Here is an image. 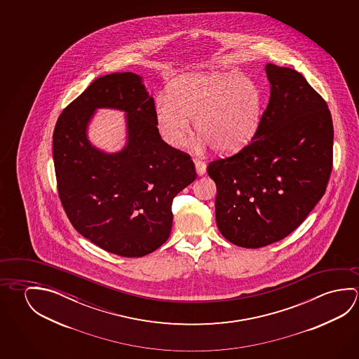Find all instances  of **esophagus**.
<instances>
[{"label": "esophagus", "instance_id": "obj_1", "mask_svg": "<svg viewBox=\"0 0 359 359\" xmlns=\"http://www.w3.org/2000/svg\"><path fill=\"white\" fill-rule=\"evenodd\" d=\"M195 169H196V174L198 175H204L206 172V164L200 161V160H194Z\"/></svg>", "mask_w": 359, "mask_h": 359}]
</instances>
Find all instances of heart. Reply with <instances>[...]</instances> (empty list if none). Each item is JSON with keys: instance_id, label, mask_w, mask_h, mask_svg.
<instances>
[{"instance_id": "obj_1", "label": "heart", "mask_w": 359, "mask_h": 359, "mask_svg": "<svg viewBox=\"0 0 359 359\" xmlns=\"http://www.w3.org/2000/svg\"><path fill=\"white\" fill-rule=\"evenodd\" d=\"M263 97L249 77L229 72H193L175 79L168 96L155 101L154 118L168 147H182L191 133L190 118L201 147L219 154L239 151L252 142L262 118Z\"/></svg>"}]
</instances>
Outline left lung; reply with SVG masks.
Returning <instances> with one entry per match:
<instances>
[{"mask_svg":"<svg viewBox=\"0 0 359 359\" xmlns=\"http://www.w3.org/2000/svg\"><path fill=\"white\" fill-rule=\"evenodd\" d=\"M265 72L271 99L253 140L208 165L217 229L249 249L282 241L304 222L324 195L333 161L327 102L298 71L268 64Z\"/></svg>","mask_w":359,"mask_h":359,"instance_id":"left-lung-1","label":"left lung"}]
</instances>
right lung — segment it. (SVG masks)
I'll return each mask as SVG.
<instances>
[{
    "label": "right lung",
    "instance_id": "obj_1",
    "mask_svg": "<svg viewBox=\"0 0 359 359\" xmlns=\"http://www.w3.org/2000/svg\"><path fill=\"white\" fill-rule=\"evenodd\" d=\"M142 77H99L60 115L53 164L60 199L74 228L95 245L126 258L144 257L170 236L171 204L196 179L190 156L168 147L154 118ZM126 112V145L115 154L89 142L95 110Z\"/></svg>",
    "mask_w": 359,
    "mask_h": 359
}]
</instances>
